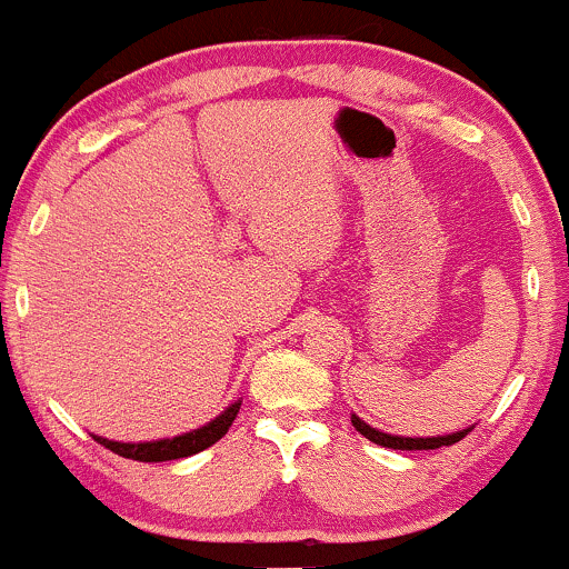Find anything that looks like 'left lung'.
I'll use <instances>...</instances> for the list:
<instances>
[{
	"label": "left lung",
	"instance_id": "left-lung-1",
	"mask_svg": "<svg viewBox=\"0 0 569 569\" xmlns=\"http://www.w3.org/2000/svg\"><path fill=\"white\" fill-rule=\"evenodd\" d=\"M352 426L361 436H367L369 441L380 443V447H388V449H439V447H452L460 439H466L468 430H460V433H452V436H436V439H403V436H390V433H380V430H375L367 422L361 420V417L352 415Z\"/></svg>",
	"mask_w": 569,
	"mask_h": 569
}]
</instances>
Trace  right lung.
<instances>
[{
    "mask_svg": "<svg viewBox=\"0 0 569 569\" xmlns=\"http://www.w3.org/2000/svg\"><path fill=\"white\" fill-rule=\"evenodd\" d=\"M240 403H232V407L224 409V415H219L217 420H211L208 426H202L192 433L176 436V439H162V441H147V443H120V441H109L96 436V441L101 447L112 449L114 455L128 457V460H139V462H166V460H179V457H189L198 455L202 449L213 447L221 436L230 430V426L238 417Z\"/></svg>",
    "mask_w": 569,
    "mask_h": 569,
    "instance_id": "add662e5",
    "label": "right lung"
}]
</instances>
